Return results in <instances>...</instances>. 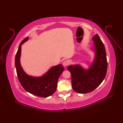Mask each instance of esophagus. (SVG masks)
Masks as SVG:
<instances>
[{"label": "esophagus", "instance_id": "esophagus-1", "mask_svg": "<svg viewBox=\"0 0 123 123\" xmlns=\"http://www.w3.org/2000/svg\"><path fill=\"white\" fill-rule=\"evenodd\" d=\"M69 61H67V60H65V61H64L63 62V66L64 67H66L69 65Z\"/></svg>", "mask_w": 123, "mask_h": 123}]
</instances>
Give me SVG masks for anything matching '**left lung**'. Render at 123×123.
Listing matches in <instances>:
<instances>
[{"mask_svg": "<svg viewBox=\"0 0 123 123\" xmlns=\"http://www.w3.org/2000/svg\"><path fill=\"white\" fill-rule=\"evenodd\" d=\"M94 44V59L88 69H85L80 64L68 67L71 73L72 85L73 90L84 94L91 92L103 82L106 75L107 62L104 43L98 35L92 37Z\"/></svg>", "mask_w": 123, "mask_h": 123, "instance_id": "1", "label": "left lung"}]
</instances>
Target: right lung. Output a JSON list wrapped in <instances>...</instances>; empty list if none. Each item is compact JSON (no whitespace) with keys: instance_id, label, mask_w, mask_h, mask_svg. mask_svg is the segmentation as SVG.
<instances>
[{"instance_id":"1","label":"right lung","mask_w":123,"mask_h":123,"mask_svg":"<svg viewBox=\"0 0 123 123\" xmlns=\"http://www.w3.org/2000/svg\"><path fill=\"white\" fill-rule=\"evenodd\" d=\"M28 39V37L22 41L16 55L15 66L18 80L25 90L31 94L43 98L48 97L56 90L58 79L64 70V67L62 64L53 66L46 73L39 77L27 74L22 67L20 58L22 45Z\"/></svg>"}]
</instances>
